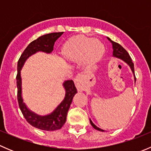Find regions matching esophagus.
<instances>
[{
    "label": "esophagus",
    "mask_w": 151,
    "mask_h": 151,
    "mask_svg": "<svg viewBox=\"0 0 151 151\" xmlns=\"http://www.w3.org/2000/svg\"><path fill=\"white\" fill-rule=\"evenodd\" d=\"M76 87L79 91H82L83 89V75L82 74H77L74 80Z\"/></svg>",
    "instance_id": "34e87169"
}]
</instances>
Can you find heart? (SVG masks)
<instances>
[{
    "label": "heart",
    "mask_w": 151,
    "mask_h": 151,
    "mask_svg": "<svg viewBox=\"0 0 151 151\" xmlns=\"http://www.w3.org/2000/svg\"><path fill=\"white\" fill-rule=\"evenodd\" d=\"M104 52V46L99 40L91 37L73 38L63 45L62 54L70 61H77L84 57V63L92 65L98 62Z\"/></svg>",
    "instance_id": "heart-1"
}]
</instances>
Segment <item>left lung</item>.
<instances>
[{"mask_svg":"<svg viewBox=\"0 0 151 151\" xmlns=\"http://www.w3.org/2000/svg\"><path fill=\"white\" fill-rule=\"evenodd\" d=\"M106 38H107L108 40H109V42L112 43V50H113V52H112L113 54H112V56H113V57L118 58L121 59V60H122L123 61H124L125 63H127V64L129 65V66L130 67L131 70H132V73H133L134 77V81L136 82V77H135V74H134V63H133V62H132V58H131V57L129 56V53H128L127 51H126V50H125V49L123 48L121 45H120L119 44H118V43H116V42L112 41L110 39H109V38H108V37H106ZM90 123H91V126H92L95 129H96V130H99V131H101V132H104V130H103V129L97 127V126L92 122V121H91V119H90Z\"/></svg>","mask_w":151,"mask_h":151,"instance_id":"1","label":"left lung"}]
</instances>
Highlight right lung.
Here are the masks:
<instances>
[{
    "label": "right lung",
    "mask_w": 151,
    "mask_h": 151,
    "mask_svg": "<svg viewBox=\"0 0 151 151\" xmlns=\"http://www.w3.org/2000/svg\"><path fill=\"white\" fill-rule=\"evenodd\" d=\"M63 33H51L43 35L36 40L33 41L26 47L21 55L17 63V99L19 106L24 118L31 126L45 131H55L61 129L66 121L67 113L72 102L73 97L77 93V88L73 80H66L63 83L66 93L63 101L58 105L57 107L46 115H39L28 109L23 101L22 91V78L21 70L29 57L38 52L51 53L53 50L55 42Z\"/></svg>",
    "instance_id": "right-lung-1"
}]
</instances>
